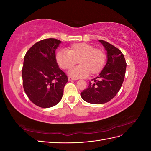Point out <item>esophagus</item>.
I'll return each instance as SVG.
<instances>
[{
  "instance_id": "esophagus-1",
  "label": "esophagus",
  "mask_w": 151,
  "mask_h": 151,
  "mask_svg": "<svg viewBox=\"0 0 151 151\" xmlns=\"http://www.w3.org/2000/svg\"><path fill=\"white\" fill-rule=\"evenodd\" d=\"M68 80L70 81H75V80H77V79H75V78H73V77H68Z\"/></svg>"
}]
</instances>
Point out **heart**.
<instances>
[{
	"label": "heart",
	"instance_id": "obj_1",
	"mask_svg": "<svg viewBox=\"0 0 151 151\" xmlns=\"http://www.w3.org/2000/svg\"><path fill=\"white\" fill-rule=\"evenodd\" d=\"M55 60L58 65L65 70H69L77 64L79 66L69 72V75L76 78L85 77L91 74L95 76L101 72L106 62V55L103 50L95 48L92 45L74 43L65 51L56 53Z\"/></svg>",
	"mask_w": 151,
	"mask_h": 151
}]
</instances>
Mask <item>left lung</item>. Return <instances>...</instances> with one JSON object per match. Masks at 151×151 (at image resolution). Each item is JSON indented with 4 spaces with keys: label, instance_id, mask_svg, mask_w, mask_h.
I'll use <instances>...</instances> for the list:
<instances>
[{
    "label": "left lung",
    "instance_id": "left-lung-1",
    "mask_svg": "<svg viewBox=\"0 0 151 151\" xmlns=\"http://www.w3.org/2000/svg\"><path fill=\"white\" fill-rule=\"evenodd\" d=\"M107 52V62L99 76L89 82L88 88L81 93L85 101L103 104L110 101L120 91L125 75L127 63L119 49L99 40Z\"/></svg>",
    "mask_w": 151,
    "mask_h": 151
}]
</instances>
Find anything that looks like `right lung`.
I'll list each match as a JSON object with an SVG mask.
<instances>
[{"label":"right lung","mask_w":151,"mask_h":151,"mask_svg":"<svg viewBox=\"0 0 151 151\" xmlns=\"http://www.w3.org/2000/svg\"><path fill=\"white\" fill-rule=\"evenodd\" d=\"M61 41L41 40L26 52L22 69V84L26 95L36 106L50 108L61 100L68 78L55 60V50Z\"/></svg>","instance_id":"add662e5"}]
</instances>
